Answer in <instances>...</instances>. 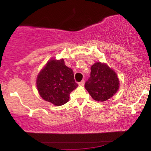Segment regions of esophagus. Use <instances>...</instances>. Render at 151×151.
Masks as SVG:
<instances>
[{"label":"esophagus","instance_id":"obj_1","mask_svg":"<svg viewBox=\"0 0 151 151\" xmlns=\"http://www.w3.org/2000/svg\"><path fill=\"white\" fill-rule=\"evenodd\" d=\"M84 80H82V81H81L80 82H79V86H84Z\"/></svg>","mask_w":151,"mask_h":151}]
</instances>
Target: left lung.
I'll use <instances>...</instances> for the list:
<instances>
[{
	"label": "left lung",
	"mask_w": 151,
	"mask_h": 151,
	"mask_svg": "<svg viewBox=\"0 0 151 151\" xmlns=\"http://www.w3.org/2000/svg\"><path fill=\"white\" fill-rule=\"evenodd\" d=\"M84 86L93 99L105 101L117 92L119 80L112 69L106 64L99 62L91 66L90 77Z\"/></svg>",
	"instance_id": "left-lung-1"
}]
</instances>
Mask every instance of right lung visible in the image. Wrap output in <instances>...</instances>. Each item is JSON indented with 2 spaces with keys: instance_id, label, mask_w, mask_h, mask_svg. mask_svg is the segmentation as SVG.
I'll return each mask as SVG.
<instances>
[{
  "instance_id": "add662e5",
  "label": "right lung",
  "mask_w": 151,
  "mask_h": 151,
  "mask_svg": "<svg viewBox=\"0 0 151 151\" xmlns=\"http://www.w3.org/2000/svg\"><path fill=\"white\" fill-rule=\"evenodd\" d=\"M36 84L41 97L55 106L67 103L70 93L78 86L73 71L65 65L63 59L48 61L38 74Z\"/></svg>"
}]
</instances>
